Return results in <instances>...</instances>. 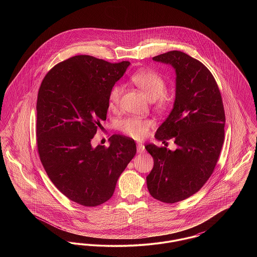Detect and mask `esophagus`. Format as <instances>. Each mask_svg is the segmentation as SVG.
Masks as SVG:
<instances>
[{
	"mask_svg": "<svg viewBox=\"0 0 257 257\" xmlns=\"http://www.w3.org/2000/svg\"><path fill=\"white\" fill-rule=\"evenodd\" d=\"M137 151H138L139 153H143V152H145V146H144L143 144L139 143V144L137 145Z\"/></svg>",
	"mask_w": 257,
	"mask_h": 257,
	"instance_id": "34e87169",
	"label": "esophagus"
}]
</instances>
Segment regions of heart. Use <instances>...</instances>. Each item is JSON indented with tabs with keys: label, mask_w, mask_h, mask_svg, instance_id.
Returning a JSON list of instances; mask_svg holds the SVG:
<instances>
[{
	"label": "heart",
	"mask_w": 257,
	"mask_h": 257,
	"mask_svg": "<svg viewBox=\"0 0 257 257\" xmlns=\"http://www.w3.org/2000/svg\"><path fill=\"white\" fill-rule=\"evenodd\" d=\"M132 83L141 88L149 100L157 101L159 108H165L168 104L169 97L164 94L166 90V82L158 72L154 70H141L131 76ZM122 93V87L113 85L109 92V106L115 107L118 104ZM152 122L148 119L137 117H127L120 122V129L126 135L135 140H142L147 137Z\"/></svg>",
	"instance_id": "b5f03b06"
}]
</instances>
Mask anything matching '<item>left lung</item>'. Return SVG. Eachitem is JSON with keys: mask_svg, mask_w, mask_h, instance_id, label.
<instances>
[{"mask_svg": "<svg viewBox=\"0 0 257 257\" xmlns=\"http://www.w3.org/2000/svg\"><path fill=\"white\" fill-rule=\"evenodd\" d=\"M153 61L175 69L173 108L155 138L164 143L173 139L177 148L146 146L154 160L147 189L155 199L175 203L196 194L213 173L223 144L225 114L219 86L203 63L180 51Z\"/></svg>", "mask_w": 257, "mask_h": 257, "instance_id": "1", "label": "left lung"}]
</instances>
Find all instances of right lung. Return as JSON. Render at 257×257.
<instances>
[{
	"label": "right lung",
	"instance_id": "add662e5",
	"mask_svg": "<svg viewBox=\"0 0 257 257\" xmlns=\"http://www.w3.org/2000/svg\"><path fill=\"white\" fill-rule=\"evenodd\" d=\"M129 65L75 56L55 65L39 87V158L57 189L78 204L94 207L109 200L137 152L134 140L120 135L110 137L109 147L91 146L107 117L110 87Z\"/></svg>",
	"mask_w": 257,
	"mask_h": 257
}]
</instances>
